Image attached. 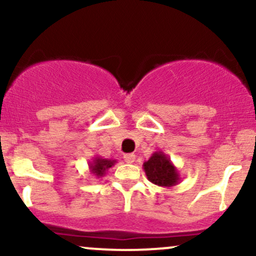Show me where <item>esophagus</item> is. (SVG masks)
I'll return each instance as SVG.
<instances>
[{
	"instance_id": "34e87169",
	"label": "esophagus",
	"mask_w": 256,
	"mask_h": 256,
	"mask_svg": "<svg viewBox=\"0 0 256 256\" xmlns=\"http://www.w3.org/2000/svg\"><path fill=\"white\" fill-rule=\"evenodd\" d=\"M136 160V155L134 154H125L124 155V161L126 164H132Z\"/></svg>"
}]
</instances>
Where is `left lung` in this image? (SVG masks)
I'll return each instance as SVG.
<instances>
[{"label": "left lung", "instance_id": "8db88e82", "mask_svg": "<svg viewBox=\"0 0 256 256\" xmlns=\"http://www.w3.org/2000/svg\"><path fill=\"white\" fill-rule=\"evenodd\" d=\"M146 178L152 184L164 188H171L180 182V176L177 167L164 152H155L143 164Z\"/></svg>", "mask_w": 256, "mask_h": 256}]
</instances>
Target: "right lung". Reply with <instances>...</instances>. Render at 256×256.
I'll use <instances>...</instances> for the list:
<instances>
[{
    "label": "right lung",
    "mask_w": 256,
    "mask_h": 256,
    "mask_svg": "<svg viewBox=\"0 0 256 256\" xmlns=\"http://www.w3.org/2000/svg\"><path fill=\"white\" fill-rule=\"evenodd\" d=\"M116 160H113V158H104L102 156L92 158V160L89 161L90 173L96 178L104 177L108 170L116 165Z\"/></svg>",
    "instance_id": "1"
}]
</instances>
